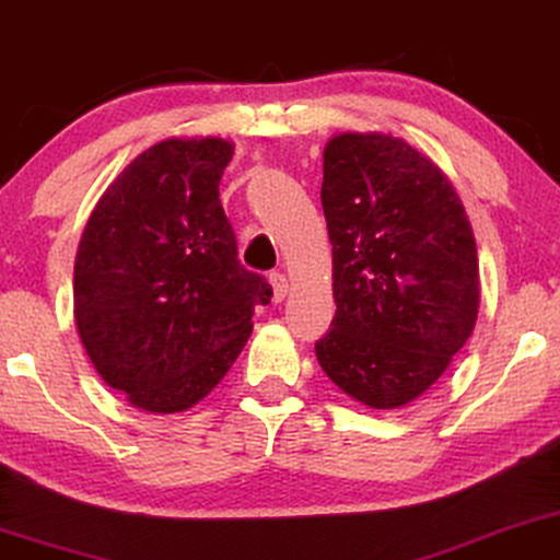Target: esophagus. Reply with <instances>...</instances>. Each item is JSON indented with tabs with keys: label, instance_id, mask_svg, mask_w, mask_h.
<instances>
[{
	"label": "esophagus",
	"instance_id": "obj_1",
	"mask_svg": "<svg viewBox=\"0 0 560 560\" xmlns=\"http://www.w3.org/2000/svg\"><path fill=\"white\" fill-rule=\"evenodd\" d=\"M268 281H271V287H273V302H284V296L289 292L287 276L279 273V271H273V273H268Z\"/></svg>",
	"mask_w": 560,
	"mask_h": 560
}]
</instances>
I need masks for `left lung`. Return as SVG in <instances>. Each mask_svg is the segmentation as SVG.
<instances>
[{"mask_svg":"<svg viewBox=\"0 0 560 560\" xmlns=\"http://www.w3.org/2000/svg\"><path fill=\"white\" fill-rule=\"evenodd\" d=\"M335 317L315 342L348 397L397 409L428 392L471 338L479 258L456 189L384 132H340L323 153Z\"/></svg>","mask_w":560,"mask_h":560,"instance_id":"left-lung-1","label":"left lung"}]
</instances>
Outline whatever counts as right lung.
Wrapping results in <instances>:
<instances>
[{
    "label": "right lung",
    "mask_w": 560,
    "mask_h": 560,
    "mask_svg": "<svg viewBox=\"0 0 560 560\" xmlns=\"http://www.w3.org/2000/svg\"><path fill=\"white\" fill-rule=\"evenodd\" d=\"M222 138H168L107 186L73 264V317L96 374L145 412H184L222 382L271 287L237 260L220 205Z\"/></svg>",
    "instance_id": "add662e5"
}]
</instances>
